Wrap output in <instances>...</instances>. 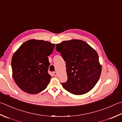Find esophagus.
I'll return each mask as SVG.
<instances>
[{"label": "esophagus", "mask_w": 122, "mask_h": 122, "mask_svg": "<svg viewBox=\"0 0 122 122\" xmlns=\"http://www.w3.org/2000/svg\"><path fill=\"white\" fill-rule=\"evenodd\" d=\"M53 75L55 77H57V76H58V73H57V72H54L53 73Z\"/></svg>", "instance_id": "obj_1"}]
</instances>
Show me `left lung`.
Segmentation results:
<instances>
[{"mask_svg":"<svg viewBox=\"0 0 122 122\" xmlns=\"http://www.w3.org/2000/svg\"><path fill=\"white\" fill-rule=\"evenodd\" d=\"M66 62L68 80L62 85L75 95L90 91L98 81L102 72L98 55L86 42L80 40L64 41L56 45Z\"/></svg>","mask_w":122,"mask_h":122,"instance_id":"left-lung-1","label":"left lung"}]
</instances>
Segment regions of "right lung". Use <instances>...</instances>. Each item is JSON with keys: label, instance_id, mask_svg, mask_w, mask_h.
<instances>
[{"label": "right lung", "instance_id": "right-lung-1", "mask_svg": "<svg viewBox=\"0 0 122 122\" xmlns=\"http://www.w3.org/2000/svg\"><path fill=\"white\" fill-rule=\"evenodd\" d=\"M55 44L35 39L24 43L14 53L11 59L13 77L24 92L36 94L44 90L51 76L47 70L48 56L52 53Z\"/></svg>", "mask_w": 122, "mask_h": 122}]
</instances>
